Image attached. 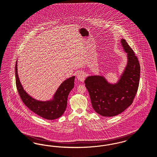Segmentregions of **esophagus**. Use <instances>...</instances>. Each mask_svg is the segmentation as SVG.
Returning <instances> with one entry per match:
<instances>
[{
	"label": "esophagus",
	"instance_id": "34e87169",
	"mask_svg": "<svg viewBox=\"0 0 157 157\" xmlns=\"http://www.w3.org/2000/svg\"><path fill=\"white\" fill-rule=\"evenodd\" d=\"M77 78L79 81L83 82L85 78V74L83 72V71L78 72V73L77 74Z\"/></svg>",
	"mask_w": 157,
	"mask_h": 157
}]
</instances>
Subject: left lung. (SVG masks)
<instances>
[{"mask_svg": "<svg viewBox=\"0 0 157 157\" xmlns=\"http://www.w3.org/2000/svg\"><path fill=\"white\" fill-rule=\"evenodd\" d=\"M120 42L128 62L118 81L110 83L101 75L88 76L85 81L94 110L104 117H113L125 110L132 104L138 89V59L124 39Z\"/></svg>", "mask_w": 157, "mask_h": 157, "instance_id": "left-lung-1", "label": "left lung"}]
</instances>
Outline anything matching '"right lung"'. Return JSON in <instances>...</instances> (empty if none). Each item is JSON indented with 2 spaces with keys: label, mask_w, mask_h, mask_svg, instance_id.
Segmentation results:
<instances>
[{
  "label": "right lung",
  "mask_w": 157,
  "mask_h": 157,
  "mask_svg": "<svg viewBox=\"0 0 157 157\" xmlns=\"http://www.w3.org/2000/svg\"><path fill=\"white\" fill-rule=\"evenodd\" d=\"M18 60L15 65L16 85L22 101L29 110L40 117L47 120H55L61 117L67 107L69 94L74 88L75 76L64 81L56 90L52 99L40 101L33 98L24 89L18 74Z\"/></svg>",
  "instance_id": "1"
}]
</instances>
